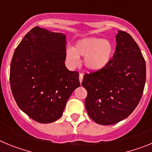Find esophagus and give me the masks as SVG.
<instances>
[{
    "label": "esophagus",
    "mask_w": 152,
    "mask_h": 152,
    "mask_svg": "<svg viewBox=\"0 0 152 152\" xmlns=\"http://www.w3.org/2000/svg\"><path fill=\"white\" fill-rule=\"evenodd\" d=\"M83 77H84V75H83L82 74H80V75H79V81H80V84H81V83H82Z\"/></svg>",
    "instance_id": "obj_1"
}]
</instances>
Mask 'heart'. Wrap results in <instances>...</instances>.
I'll return each mask as SVG.
<instances>
[{
    "label": "heart",
    "mask_w": 152,
    "mask_h": 152,
    "mask_svg": "<svg viewBox=\"0 0 152 152\" xmlns=\"http://www.w3.org/2000/svg\"><path fill=\"white\" fill-rule=\"evenodd\" d=\"M113 45L110 40L96 37H85L75 43V48L66 49V61L71 67L78 65L80 57H84L83 65L88 72L103 69L113 56Z\"/></svg>",
    "instance_id": "1"
}]
</instances>
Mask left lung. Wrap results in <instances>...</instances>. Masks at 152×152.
I'll return each mask as SVG.
<instances>
[{"mask_svg":"<svg viewBox=\"0 0 152 152\" xmlns=\"http://www.w3.org/2000/svg\"><path fill=\"white\" fill-rule=\"evenodd\" d=\"M113 59L103 69L84 76L88 91L85 107L100 125L116 124L128 117L139 104L146 78L145 61L129 33L119 30Z\"/></svg>","mask_w":152,"mask_h":152,"instance_id":"obj_1","label":"left lung"}]
</instances>
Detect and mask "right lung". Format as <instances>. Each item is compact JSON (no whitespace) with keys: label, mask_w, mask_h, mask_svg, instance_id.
Listing matches in <instances>:
<instances>
[{"label":"right lung","mask_w":152,"mask_h":152,"mask_svg":"<svg viewBox=\"0 0 152 152\" xmlns=\"http://www.w3.org/2000/svg\"><path fill=\"white\" fill-rule=\"evenodd\" d=\"M66 36L36 26L24 36L12 58L10 83L21 110L40 123L62 115L68 98L80 87L79 74L65 66Z\"/></svg>","instance_id":"obj_1"}]
</instances>
